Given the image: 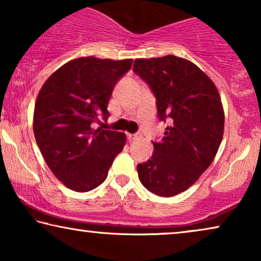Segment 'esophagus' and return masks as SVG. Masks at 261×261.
Listing matches in <instances>:
<instances>
[{"instance_id":"1","label":"esophagus","mask_w":261,"mask_h":261,"mask_svg":"<svg viewBox=\"0 0 261 261\" xmlns=\"http://www.w3.org/2000/svg\"><path fill=\"white\" fill-rule=\"evenodd\" d=\"M139 138H140V134H128L127 135V139H128V140H129V141H134V140H138V139Z\"/></svg>"}]
</instances>
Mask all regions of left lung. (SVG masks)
Returning a JSON list of instances; mask_svg holds the SVG:
<instances>
[{"label":"left lung","instance_id":"left-lung-1","mask_svg":"<svg viewBox=\"0 0 261 261\" xmlns=\"http://www.w3.org/2000/svg\"><path fill=\"white\" fill-rule=\"evenodd\" d=\"M133 71L149 85L158 117L171 120L154 152L138 164L139 179L153 194L172 197L196 183L222 141L224 112L213 81L190 60L169 55L135 59Z\"/></svg>","mask_w":261,"mask_h":261}]
</instances>
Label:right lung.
<instances>
[{"instance_id": "add662e5", "label": "right lung", "mask_w": 261, "mask_h": 261, "mask_svg": "<svg viewBox=\"0 0 261 261\" xmlns=\"http://www.w3.org/2000/svg\"><path fill=\"white\" fill-rule=\"evenodd\" d=\"M132 59L82 57L55 71L35 101L33 129L37 144L53 174L71 190L87 192L108 176L126 134L94 129L92 122L109 116L110 96Z\"/></svg>"}]
</instances>
